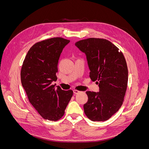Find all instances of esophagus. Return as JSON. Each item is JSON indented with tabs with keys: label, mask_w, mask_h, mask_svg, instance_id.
<instances>
[{
	"label": "esophagus",
	"mask_w": 149,
	"mask_h": 149,
	"mask_svg": "<svg viewBox=\"0 0 149 149\" xmlns=\"http://www.w3.org/2000/svg\"><path fill=\"white\" fill-rule=\"evenodd\" d=\"M73 93L75 94H79V93H81V91H78V90H76V89H74L73 90Z\"/></svg>",
	"instance_id": "34e87169"
}]
</instances>
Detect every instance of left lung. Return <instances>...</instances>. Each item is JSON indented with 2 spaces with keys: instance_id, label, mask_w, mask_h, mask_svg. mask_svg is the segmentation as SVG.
<instances>
[{
  "instance_id": "left-lung-1",
  "label": "left lung",
  "mask_w": 149,
  "mask_h": 149,
  "mask_svg": "<svg viewBox=\"0 0 149 149\" xmlns=\"http://www.w3.org/2000/svg\"><path fill=\"white\" fill-rule=\"evenodd\" d=\"M86 56L89 77L97 81L100 91H86L84 113L93 121H105L118 111L124 101L128 69L123 53L106 39L90 38L75 43Z\"/></svg>"
}]
</instances>
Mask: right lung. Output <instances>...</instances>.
<instances>
[{
    "mask_svg": "<svg viewBox=\"0 0 149 149\" xmlns=\"http://www.w3.org/2000/svg\"><path fill=\"white\" fill-rule=\"evenodd\" d=\"M70 40L61 37L38 42L30 48L21 70V82L29 100L45 119H61L73 92L56 88L58 63L61 53Z\"/></svg>",
    "mask_w": 149,
    "mask_h": 149,
    "instance_id": "obj_1",
    "label": "right lung"
}]
</instances>
